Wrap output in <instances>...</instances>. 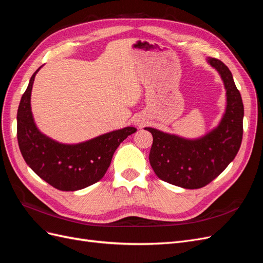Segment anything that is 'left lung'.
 <instances>
[{
	"label": "left lung",
	"mask_w": 263,
	"mask_h": 263,
	"mask_svg": "<svg viewBox=\"0 0 263 263\" xmlns=\"http://www.w3.org/2000/svg\"><path fill=\"white\" fill-rule=\"evenodd\" d=\"M226 89L227 105L219 125L205 136L185 139L146 127L154 137L149 161L159 179L184 189L208 185L232 162L242 140L243 104L233 74L224 62L208 58Z\"/></svg>",
	"instance_id": "obj_1"
}]
</instances>
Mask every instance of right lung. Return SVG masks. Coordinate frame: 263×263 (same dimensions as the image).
I'll list each match as a JSON object with an SVG mask.
<instances>
[{"label":"right lung","mask_w":263,"mask_h":263,"mask_svg":"<svg viewBox=\"0 0 263 263\" xmlns=\"http://www.w3.org/2000/svg\"><path fill=\"white\" fill-rule=\"evenodd\" d=\"M42 68V67H41ZM38 68L31 76L17 110V140L24 160L39 178L60 191H78L100 181L121 142L137 129L125 127L77 145L54 141L38 130L30 94Z\"/></svg>","instance_id":"add662e5"}]
</instances>
